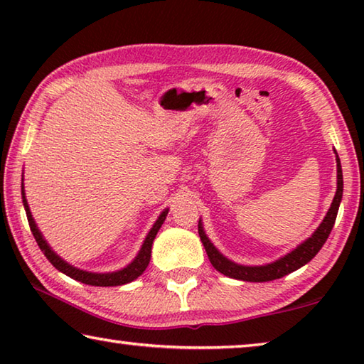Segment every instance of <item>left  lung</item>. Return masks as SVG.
I'll list each match as a JSON object with an SVG mask.
<instances>
[{"mask_svg":"<svg viewBox=\"0 0 364 364\" xmlns=\"http://www.w3.org/2000/svg\"><path fill=\"white\" fill-rule=\"evenodd\" d=\"M336 162H337V191H336L334 200H332L331 204V208L328 210V213H326L321 225H319L318 230L313 232V236L308 237L305 242H301L297 249L289 252L287 255L281 257L279 260H276L273 263L262 264V267H245V264H237L231 260H228V258L223 254H220L217 247L210 242V239L207 237V234L204 232V228H202V223L199 220L200 241L204 244L208 260H210V263L213 264V268L220 271L221 274L230 276V278H234V279L249 281V282H267V281L279 279L282 276L292 273V271L301 268L304 264L310 262L311 258L321 250L324 242L328 241L332 226L336 223L338 205H341V200H342L343 178H342L341 159H338L337 152H336Z\"/></svg>","mask_w":364,"mask_h":364,"instance_id":"8db88e82","label":"left lung"}]
</instances>
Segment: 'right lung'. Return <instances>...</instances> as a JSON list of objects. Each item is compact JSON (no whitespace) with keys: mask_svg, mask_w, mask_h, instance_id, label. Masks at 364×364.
Listing matches in <instances>:
<instances>
[{"mask_svg":"<svg viewBox=\"0 0 364 364\" xmlns=\"http://www.w3.org/2000/svg\"><path fill=\"white\" fill-rule=\"evenodd\" d=\"M23 181V178H22ZM22 202H23V208H26V213H27V220H28V225H30V230H32V234L35 237L36 244L40 245V249L43 250V254L48 258L51 264L56 269L63 271L64 274L69 276L72 279H77L80 282H83V284H90V286H100V287H109V286H122V284H127V282H132L144 273V269L147 268V264H149L151 260V249H152V242L154 239H156L157 232L160 230V226L164 225L165 218H167V213H168V208H165V210L160 213V217L157 218L156 223L151 228L149 234H147L143 245H141V249L138 252V255L134 257V260L125 267L123 269L119 271H114V273H90V271H83V269H78L75 267H72L67 262H64L63 258H60L56 252H54L51 247H49L48 242L45 241V237H43V234L40 232L38 228L35 225V220L32 217V212H30V207H28V202L26 199V191H23V183H22Z\"/></svg>","mask_w":364,"mask_h":364,"instance_id":"right-lung-1","label":"right lung"}]
</instances>
